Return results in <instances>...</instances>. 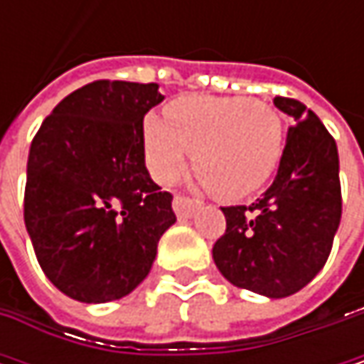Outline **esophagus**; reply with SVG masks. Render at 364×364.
Returning a JSON list of instances; mask_svg holds the SVG:
<instances>
[{"label": "esophagus", "instance_id": "esophagus-1", "mask_svg": "<svg viewBox=\"0 0 364 364\" xmlns=\"http://www.w3.org/2000/svg\"><path fill=\"white\" fill-rule=\"evenodd\" d=\"M200 206V200H193V198H187V196H181V193H177L175 198H173V208H175V213H177V217L179 219H187V217H191L193 215V210Z\"/></svg>", "mask_w": 364, "mask_h": 364}]
</instances>
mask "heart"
I'll return each mask as SVG.
<instances>
[{"mask_svg":"<svg viewBox=\"0 0 364 364\" xmlns=\"http://www.w3.org/2000/svg\"><path fill=\"white\" fill-rule=\"evenodd\" d=\"M284 149L280 113L249 97L191 95L166 107V122L149 115L143 151L154 179L175 181L193 154V171L221 200H240L276 173Z\"/></svg>","mask_w":364,"mask_h":364,"instance_id":"heart-1","label":"heart"}]
</instances>
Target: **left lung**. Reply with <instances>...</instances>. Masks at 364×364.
Wrapping results in <instances>:
<instances>
[{
	"mask_svg": "<svg viewBox=\"0 0 364 364\" xmlns=\"http://www.w3.org/2000/svg\"><path fill=\"white\" fill-rule=\"evenodd\" d=\"M274 105L293 117L278 175L251 206L221 208L225 234L213 259L234 287L280 299L327 263L341 219V185L335 139L316 113L287 97Z\"/></svg>",
	"mask_w": 364,
	"mask_h": 364,
	"instance_id": "8db88e82",
	"label": "left lung"
}]
</instances>
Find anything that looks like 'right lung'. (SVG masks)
Masks as SVG:
<instances>
[{
  "label": "right lung",
  "mask_w": 364,
  "mask_h": 364,
  "mask_svg": "<svg viewBox=\"0 0 364 364\" xmlns=\"http://www.w3.org/2000/svg\"><path fill=\"white\" fill-rule=\"evenodd\" d=\"M162 101L154 82L97 80L65 97L33 136L25 225L43 274L71 299L128 295L177 221L143 151V117Z\"/></svg>",
  "instance_id": "right-lung-1"
}]
</instances>
